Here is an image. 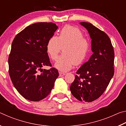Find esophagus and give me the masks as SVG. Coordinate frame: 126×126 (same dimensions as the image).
<instances>
[{
	"instance_id": "1",
	"label": "esophagus",
	"mask_w": 126,
	"mask_h": 126,
	"mask_svg": "<svg viewBox=\"0 0 126 126\" xmlns=\"http://www.w3.org/2000/svg\"><path fill=\"white\" fill-rule=\"evenodd\" d=\"M59 76L60 77L65 75V73H63V72H59Z\"/></svg>"
}]
</instances>
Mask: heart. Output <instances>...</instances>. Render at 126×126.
Returning <instances> with one entry per match:
<instances>
[{
  "mask_svg": "<svg viewBox=\"0 0 126 126\" xmlns=\"http://www.w3.org/2000/svg\"><path fill=\"white\" fill-rule=\"evenodd\" d=\"M82 32L67 25L59 32L58 37L53 36L48 41L47 52L53 61H56L63 47V53L55 63V67L66 72L75 65L82 64L89 49V43Z\"/></svg>",
  "mask_w": 126,
  "mask_h": 126,
  "instance_id": "1",
  "label": "heart"
}]
</instances>
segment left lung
I'll return each mask as SVG.
<instances>
[{"label": "left lung", "instance_id": "1", "mask_svg": "<svg viewBox=\"0 0 126 126\" xmlns=\"http://www.w3.org/2000/svg\"><path fill=\"white\" fill-rule=\"evenodd\" d=\"M80 24L90 35L93 54L77 71L70 90L79 101L91 102L103 93L114 75V53L111 41L106 33L91 23Z\"/></svg>", "mask_w": 126, "mask_h": 126}]
</instances>
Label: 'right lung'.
Returning a JSON list of instances; mask_svg holds the SVG:
<instances>
[{
	"label": "right lung",
	"mask_w": 126,
	"mask_h": 126,
	"mask_svg": "<svg viewBox=\"0 0 126 126\" xmlns=\"http://www.w3.org/2000/svg\"><path fill=\"white\" fill-rule=\"evenodd\" d=\"M53 23H36L21 31L14 38L8 58L9 73L15 88L31 101H39L50 93L59 76L50 66L47 44L58 29Z\"/></svg>",
	"instance_id": "right-lung-1"
}]
</instances>
